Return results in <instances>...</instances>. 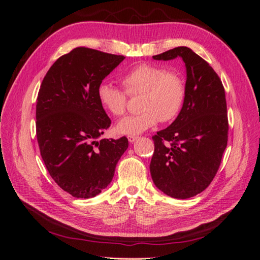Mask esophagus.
I'll list each match as a JSON object with an SVG mask.
<instances>
[{"label":"esophagus","mask_w":260,"mask_h":260,"mask_svg":"<svg viewBox=\"0 0 260 260\" xmlns=\"http://www.w3.org/2000/svg\"><path fill=\"white\" fill-rule=\"evenodd\" d=\"M138 139H139V138H138V137H136V136H130V137H128V140H129V142H130V143L136 142V141H137Z\"/></svg>","instance_id":"34e87169"}]
</instances>
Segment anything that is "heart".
Listing matches in <instances>:
<instances>
[{"label":"heart","instance_id":"b5f03b06","mask_svg":"<svg viewBox=\"0 0 260 260\" xmlns=\"http://www.w3.org/2000/svg\"><path fill=\"white\" fill-rule=\"evenodd\" d=\"M125 91L141 98L142 113L128 116L116 124V131L123 136H138L154 127L159 120L167 122L178 116L185 98V83L178 73L167 72L164 67L140 64L121 78ZM98 100L105 111L121 116L127 108V95L111 82L98 86Z\"/></svg>","mask_w":260,"mask_h":260}]
</instances>
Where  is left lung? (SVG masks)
<instances>
[{"instance_id":"left-lung-1","label":"left lung","mask_w":260,"mask_h":260,"mask_svg":"<svg viewBox=\"0 0 260 260\" xmlns=\"http://www.w3.org/2000/svg\"><path fill=\"white\" fill-rule=\"evenodd\" d=\"M177 57L185 64V98L175 121L153 137L149 170L161 192L185 200L203 192L215 178L229 124L222 82L205 59L186 46L153 56L156 60Z\"/></svg>"}]
</instances>
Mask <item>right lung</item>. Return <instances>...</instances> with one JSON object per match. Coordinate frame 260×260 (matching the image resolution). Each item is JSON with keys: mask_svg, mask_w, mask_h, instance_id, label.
<instances>
[{"mask_svg": "<svg viewBox=\"0 0 260 260\" xmlns=\"http://www.w3.org/2000/svg\"><path fill=\"white\" fill-rule=\"evenodd\" d=\"M125 57L88 48L60 56L46 73L37 99V139L50 176L77 199L96 196L112 182L128 139L98 140L111 119L98 86Z\"/></svg>", "mask_w": 260, "mask_h": 260, "instance_id": "add662e5", "label": "right lung"}]
</instances>
